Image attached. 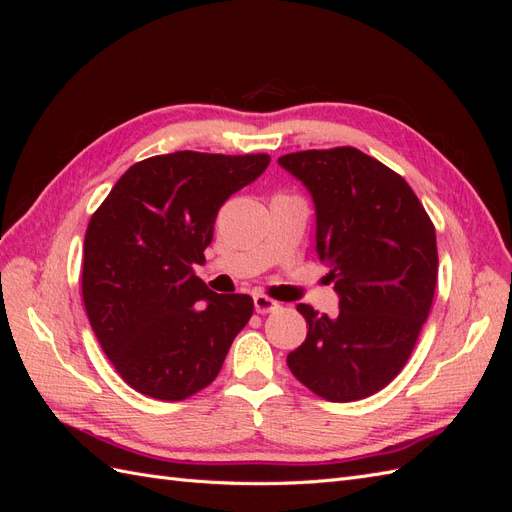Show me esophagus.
I'll return each instance as SVG.
<instances>
[{
  "mask_svg": "<svg viewBox=\"0 0 512 512\" xmlns=\"http://www.w3.org/2000/svg\"><path fill=\"white\" fill-rule=\"evenodd\" d=\"M254 307H256L258 314H271V312H275V309H280V303L273 301L271 297H267V294H256Z\"/></svg>",
  "mask_w": 512,
  "mask_h": 512,
  "instance_id": "34e87169",
  "label": "esophagus"
}]
</instances>
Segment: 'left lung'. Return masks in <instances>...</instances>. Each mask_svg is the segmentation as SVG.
Segmentation results:
<instances>
[{"mask_svg": "<svg viewBox=\"0 0 512 512\" xmlns=\"http://www.w3.org/2000/svg\"><path fill=\"white\" fill-rule=\"evenodd\" d=\"M316 205V250L339 294L335 316L297 309L305 342L292 376L346 404L382 391L408 363L438 280L436 228L406 179L354 147L282 156Z\"/></svg>", "mask_w": 512, "mask_h": 512, "instance_id": "8db88e82", "label": "left lung"}]
</instances>
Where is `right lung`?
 Listing matches in <instances>:
<instances>
[{"label": "right lung", "mask_w": 512, "mask_h": 512, "mask_svg": "<svg viewBox=\"0 0 512 512\" xmlns=\"http://www.w3.org/2000/svg\"><path fill=\"white\" fill-rule=\"evenodd\" d=\"M267 153L175 151L130 166L85 232L83 303L98 342L134 391L181 401L220 374L254 314L250 294L194 275L226 200L265 173Z\"/></svg>", "instance_id": "right-lung-1"}]
</instances>
